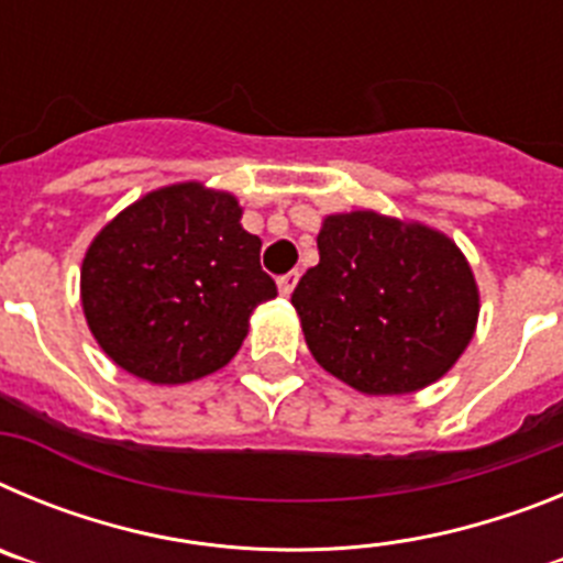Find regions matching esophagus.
Returning <instances> with one entry per match:
<instances>
[{
	"label": "esophagus",
	"instance_id": "1",
	"mask_svg": "<svg viewBox=\"0 0 563 563\" xmlns=\"http://www.w3.org/2000/svg\"><path fill=\"white\" fill-rule=\"evenodd\" d=\"M276 285H278V292H282V296H290V292L296 290V285H298V271L285 273V276L278 278Z\"/></svg>",
	"mask_w": 563,
	"mask_h": 563
}]
</instances>
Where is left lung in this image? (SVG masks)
Returning <instances> with one entry per match:
<instances>
[{"label": "left lung", "instance_id": "1", "mask_svg": "<svg viewBox=\"0 0 563 563\" xmlns=\"http://www.w3.org/2000/svg\"><path fill=\"white\" fill-rule=\"evenodd\" d=\"M292 290L318 366L363 395H411L460 361L479 287L451 236L377 211L330 213Z\"/></svg>", "mask_w": 563, "mask_h": 563}]
</instances>
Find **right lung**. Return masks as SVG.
Here are the masks:
<instances>
[{
    "label": "right lung",
    "instance_id": "right-lung-1",
    "mask_svg": "<svg viewBox=\"0 0 563 563\" xmlns=\"http://www.w3.org/2000/svg\"><path fill=\"white\" fill-rule=\"evenodd\" d=\"M239 220L233 194L174 183L143 194L89 242L84 318L121 369L180 386L236 355L251 312L276 298L258 265L262 239Z\"/></svg>",
    "mask_w": 563,
    "mask_h": 563
}]
</instances>
